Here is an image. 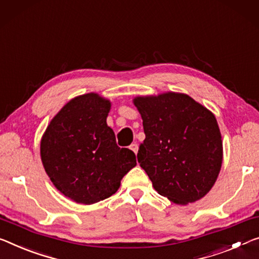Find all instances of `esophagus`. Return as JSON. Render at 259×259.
Wrapping results in <instances>:
<instances>
[{
	"label": "esophagus",
	"instance_id": "1",
	"mask_svg": "<svg viewBox=\"0 0 259 259\" xmlns=\"http://www.w3.org/2000/svg\"><path fill=\"white\" fill-rule=\"evenodd\" d=\"M130 150L134 151L135 153H137V152H138V145L136 144V143H134V144L130 145Z\"/></svg>",
	"mask_w": 259,
	"mask_h": 259
}]
</instances>
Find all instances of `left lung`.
Listing matches in <instances>:
<instances>
[{"label": "left lung", "mask_w": 259, "mask_h": 259, "mask_svg": "<svg viewBox=\"0 0 259 259\" xmlns=\"http://www.w3.org/2000/svg\"><path fill=\"white\" fill-rule=\"evenodd\" d=\"M145 139L137 159L159 195L176 204L207 194L223 163V141L215 116L187 94L136 97Z\"/></svg>", "instance_id": "1"}]
</instances>
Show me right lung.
<instances>
[{"instance_id":"obj_1","label":"right lung","mask_w":259,"mask_h":259,"mask_svg":"<svg viewBox=\"0 0 259 259\" xmlns=\"http://www.w3.org/2000/svg\"><path fill=\"white\" fill-rule=\"evenodd\" d=\"M110 101L97 93L73 98L57 113L40 144L41 161L55 188L76 203L108 198L137 165L136 155L121 149L107 125Z\"/></svg>"}]
</instances>
